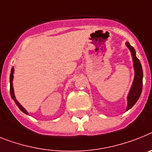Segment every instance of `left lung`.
<instances>
[{
  "mask_svg": "<svg viewBox=\"0 0 152 152\" xmlns=\"http://www.w3.org/2000/svg\"><path fill=\"white\" fill-rule=\"evenodd\" d=\"M127 46L129 48L131 52V55L133 57L134 67V80L133 85L131 86V89L129 92V94L127 96V110L131 109L138 100L139 97L141 94L142 91V86H143V70L141 66V62L138 58L136 56V52L134 48L131 46L129 42L126 43Z\"/></svg>",
  "mask_w": 152,
  "mask_h": 152,
  "instance_id": "1",
  "label": "left lung"
}]
</instances>
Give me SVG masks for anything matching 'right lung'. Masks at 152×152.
<instances>
[{
	"label": "right lung",
	"instance_id": "add662e5",
	"mask_svg": "<svg viewBox=\"0 0 152 152\" xmlns=\"http://www.w3.org/2000/svg\"><path fill=\"white\" fill-rule=\"evenodd\" d=\"M13 73H14V68L11 69V74H10V93H11V98L13 99L14 100H15V104H17V106L19 107V109L21 110V111L23 112V113H26V114H28V112L26 111V110L25 109V108L23 107L21 105V104H19L18 102V100L15 99V94H14V89H13V86H12V80H13Z\"/></svg>",
	"mask_w": 152,
	"mask_h": 152
}]
</instances>
